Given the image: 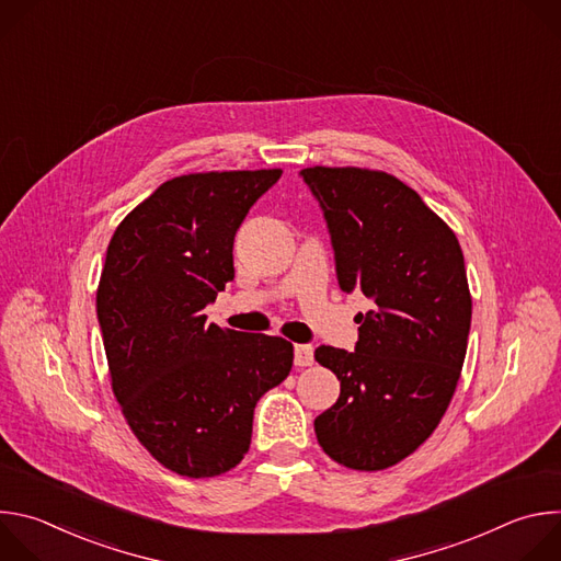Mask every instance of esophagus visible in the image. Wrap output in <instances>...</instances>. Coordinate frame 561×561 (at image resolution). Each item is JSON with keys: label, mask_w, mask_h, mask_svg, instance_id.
<instances>
[{"label": "esophagus", "mask_w": 561, "mask_h": 561, "mask_svg": "<svg viewBox=\"0 0 561 561\" xmlns=\"http://www.w3.org/2000/svg\"><path fill=\"white\" fill-rule=\"evenodd\" d=\"M314 362V348L308 344L295 346V366H312Z\"/></svg>", "instance_id": "34e87169"}]
</instances>
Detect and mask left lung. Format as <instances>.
<instances>
[{
  "mask_svg": "<svg viewBox=\"0 0 561 561\" xmlns=\"http://www.w3.org/2000/svg\"><path fill=\"white\" fill-rule=\"evenodd\" d=\"M324 210L342 290L359 288L355 353L319 346L340 399L314 420L324 453L353 470H383L415 453L457 388L472 299L450 226L394 175L370 169L301 171Z\"/></svg>",
  "mask_w": 561,
  "mask_h": 561,
  "instance_id": "obj_1",
  "label": "left lung"
}]
</instances>
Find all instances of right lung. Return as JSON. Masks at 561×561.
Segmentation results:
<instances>
[{"mask_svg":"<svg viewBox=\"0 0 561 561\" xmlns=\"http://www.w3.org/2000/svg\"><path fill=\"white\" fill-rule=\"evenodd\" d=\"M282 169L173 178L115 228L98 286L111 386L169 470L217 477L244 459L260 397L293 368L284 337L206 327L234 277L232 242Z\"/></svg>","mask_w":561,"mask_h":561,"instance_id":"right-lung-1","label":"right lung"}]
</instances>
